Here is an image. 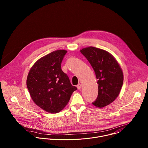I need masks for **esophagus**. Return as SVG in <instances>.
<instances>
[{"label": "esophagus", "mask_w": 148, "mask_h": 148, "mask_svg": "<svg viewBox=\"0 0 148 148\" xmlns=\"http://www.w3.org/2000/svg\"><path fill=\"white\" fill-rule=\"evenodd\" d=\"M77 87V88H78V90H80V89H81V84H78Z\"/></svg>", "instance_id": "obj_1"}]
</instances>
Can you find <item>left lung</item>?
<instances>
[{
	"mask_svg": "<svg viewBox=\"0 0 148 148\" xmlns=\"http://www.w3.org/2000/svg\"><path fill=\"white\" fill-rule=\"evenodd\" d=\"M80 52L88 60L98 79V95L92 104L98 108L110 105L121 91L123 74L115 57L109 52L94 47H87Z\"/></svg>",
	"mask_w": 148,
	"mask_h": 148,
	"instance_id": "8db88e82",
	"label": "left lung"
}]
</instances>
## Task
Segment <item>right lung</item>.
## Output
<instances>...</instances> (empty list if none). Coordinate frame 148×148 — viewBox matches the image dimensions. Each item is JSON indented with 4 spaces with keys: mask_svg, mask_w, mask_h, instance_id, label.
I'll return each mask as SVG.
<instances>
[{
    "mask_svg": "<svg viewBox=\"0 0 148 148\" xmlns=\"http://www.w3.org/2000/svg\"><path fill=\"white\" fill-rule=\"evenodd\" d=\"M67 52L58 50L38 59L30 69L26 85L33 102L45 111L56 114L64 108L77 87L73 86L61 64Z\"/></svg>",
    "mask_w": 148,
    "mask_h": 148,
    "instance_id": "obj_1",
    "label": "right lung"
}]
</instances>
